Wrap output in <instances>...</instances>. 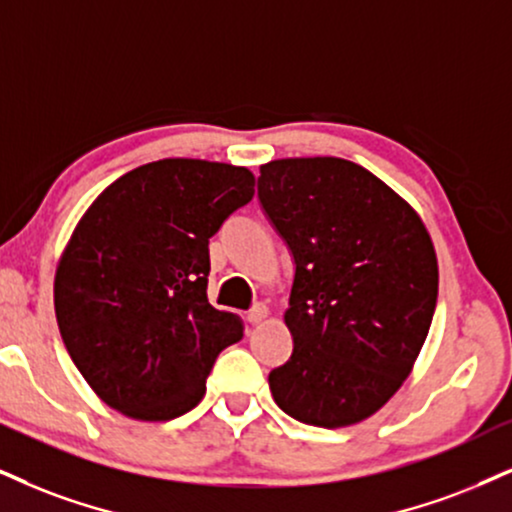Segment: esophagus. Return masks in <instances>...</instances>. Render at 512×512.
<instances>
[{
  "mask_svg": "<svg viewBox=\"0 0 512 512\" xmlns=\"http://www.w3.org/2000/svg\"><path fill=\"white\" fill-rule=\"evenodd\" d=\"M268 315H270V308H268L266 304H256V306L249 311V323H251V325L263 323V320H266Z\"/></svg>",
  "mask_w": 512,
  "mask_h": 512,
  "instance_id": "34e87169",
  "label": "esophagus"
}]
</instances>
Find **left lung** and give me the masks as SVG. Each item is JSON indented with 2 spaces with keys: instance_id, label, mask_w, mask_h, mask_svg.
I'll return each instance as SVG.
<instances>
[{
  "instance_id": "1",
  "label": "left lung",
  "mask_w": 512,
  "mask_h": 512,
  "mask_svg": "<svg viewBox=\"0 0 512 512\" xmlns=\"http://www.w3.org/2000/svg\"><path fill=\"white\" fill-rule=\"evenodd\" d=\"M258 199L294 256L292 358L270 372L277 406L315 427L375 415L413 372L439 292L420 213L337 156L261 166Z\"/></svg>"
}]
</instances>
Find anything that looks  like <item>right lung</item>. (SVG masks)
Here are the masks:
<instances>
[{
	"instance_id": "right-lung-1",
	"label": "right lung",
	"mask_w": 512,
	"mask_h": 512,
	"mask_svg": "<svg viewBox=\"0 0 512 512\" xmlns=\"http://www.w3.org/2000/svg\"><path fill=\"white\" fill-rule=\"evenodd\" d=\"M249 168L161 159L92 201L63 246L54 311L94 394L125 418L173 420L206 394L218 353L242 323L208 304V239L249 204Z\"/></svg>"
}]
</instances>
